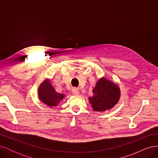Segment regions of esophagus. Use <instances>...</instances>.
Listing matches in <instances>:
<instances>
[{
    "instance_id": "esophagus-1",
    "label": "esophagus",
    "mask_w": 158,
    "mask_h": 158,
    "mask_svg": "<svg viewBox=\"0 0 158 158\" xmlns=\"http://www.w3.org/2000/svg\"><path fill=\"white\" fill-rule=\"evenodd\" d=\"M72 93L74 95H77L79 94V90L76 88H74L72 89Z\"/></svg>"
}]
</instances>
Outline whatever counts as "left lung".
Returning a JSON list of instances; mask_svg holds the SVG:
<instances>
[{
	"mask_svg": "<svg viewBox=\"0 0 158 158\" xmlns=\"http://www.w3.org/2000/svg\"><path fill=\"white\" fill-rule=\"evenodd\" d=\"M92 97L89 98L95 111H105L115 105L120 98V89L116 84L102 78L93 89Z\"/></svg>",
	"mask_w": 158,
	"mask_h": 158,
	"instance_id": "obj_1",
	"label": "left lung"
}]
</instances>
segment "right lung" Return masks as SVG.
<instances>
[{"mask_svg":"<svg viewBox=\"0 0 158 158\" xmlns=\"http://www.w3.org/2000/svg\"><path fill=\"white\" fill-rule=\"evenodd\" d=\"M38 93L41 101L51 107H56L64 98L63 94L56 92L48 80H45L41 84Z\"/></svg>","mask_w":158,"mask_h":158,"instance_id":"add662e5","label":"right lung"}]
</instances>
